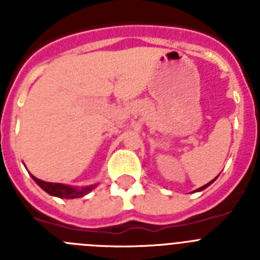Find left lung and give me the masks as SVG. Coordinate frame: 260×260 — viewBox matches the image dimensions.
I'll list each match as a JSON object with an SVG mask.
<instances>
[{
  "label": "left lung",
  "instance_id": "left-lung-1",
  "mask_svg": "<svg viewBox=\"0 0 260 260\" xmlns=\"http://www.w3.org/2000/svg\"><path fill=\"white\" fill-rule=\"evenodd\" d=\"M216 178H217V177H216ZM216 178H215V180H216ZM215 180H212V181H211V182H208V183H207V185H204V186H202V187H199V189H198V190H197V191H202V190H204V189H206V187H208V186H210V185H211V183H212V182H213V181H215Z\"/></svg>",
  "mask_w": 260,
  "mask_h": 260
}]
</instances>
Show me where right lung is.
Returning a JSON list of instances; mask_svg holds the SVG:
<instances>
[{"instance_id":"obj_1","label":"right lung","mask_w":260,"mask_h":260,"mask_svg":"<svg viewBox=\"0 0 260 260\" xmlns=\"http://www.w3.org/2000/svg\"><path fill=\"white\" fill-rule=\"evenodd\" d=\"M36 183L40 186L41 189L47 191L48 194L58 197V198H65V199H74L83 197V195L88 194L91 190L93 189V186H88V187H83V189H77V187H71V186L62 185V183H52V182H44V181L39 180L36 177L31 174Z\"/></svg>"}]
</instances>
